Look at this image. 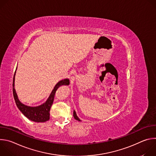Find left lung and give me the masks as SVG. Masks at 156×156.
Listing matches in <instances>:
<instances>
[{
    "mask_svg": "<svg viewBox=\"0 0 156 156\" xmlns=\"http://www.w3.org/2000/svg\"><path fill=\"white\" fill-rule=\"evenodd\" d=\"M73 117H74V118L76 119V120H78V121H80V120L78 119V117H77V115H76V112H73Z\"/></svg>",
    "mask_w": 156,
    "mask_h": 156,
    "instance_id": "obj_1",
    "label": "left lung"
}]
</instances>
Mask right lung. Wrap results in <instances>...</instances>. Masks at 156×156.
<instances>
[{
	"mask_svg": "<svg viewBox=\"0 0 156 156\" xmlns=\"http://www.w3.org/2000/svg\"><path fill=\"white\" fill-rule=\"evenodd\" d=\"M15 72L13 76V94L16 106L19 108L23 114L27 117L28 119L35 122H45L50 119V110L53 104L55 94L58 87L62 85H69L70 83L69 80L65 79L60 81L54 87L50 96L49 97L47 101L37 107H29L21 104L18 99L17 94L16 93L14 87V81H15Z\"/></svg>",
	"mask_w": 156,
	"mask_h": 156,
	"instance_id": "1",
	"label": "right lung"
}]
</instances>
